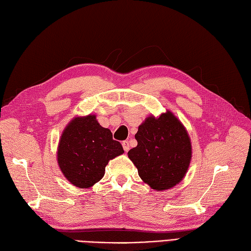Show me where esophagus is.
<instances>
[{"label":"esophagus","mask_w":251,"mask_h":251,"mask_svg":"<svg viewBox=\"0 0 251 251\" xmlns=\"http://www.w3.org/2000/svg\"><path fill=\"white\" fill-rule=\"evenodd\" d=\"M122 146H123V149H124L125 152H128V150H129V142L128 141H127V140L123 141Z\"/></svg>","instance_id":"34e87169"}]
</instances>
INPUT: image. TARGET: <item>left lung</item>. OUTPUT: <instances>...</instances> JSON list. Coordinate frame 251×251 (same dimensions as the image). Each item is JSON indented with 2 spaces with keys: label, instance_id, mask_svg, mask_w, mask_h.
<instances>
[{
  "label": "left lung",
  "instance_id": "1",
  "mask_svg": "<svg viewBox=\"0 0 251 251\" xmlns=\"http://www.w3.org/2000/svg\"><path fill=\"white\" fill-rule=\"evenodd\" d=\"M135 138L138 145L130 149L128 157L146 183L163 191L183 179L192 156L191 142L183 125L172 112L167 111L158 119L148 117Z\"/></svg>",
  "mask_w": 251,
  "mask_h": 251
}]
</instances>
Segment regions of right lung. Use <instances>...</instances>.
Returning a JSON list of instances; mask_svg holds the SVG:
<instances>
[{"instance_id": "1", "label": "right lung", "mask_w": 251, "mask_h": 251, "mask_svg": "<svg viewBox=\"0 0 251 251\" xmlns=\"http://www.w3.org/2000/svg\"><path fill=\"white\" fill-rule=\"evenodd\" d=\"M110 129L100 126L95 115L75 117L63 130L58 147V165L77 188H90L104 176L112 158L123 154Z\"/></svg>"}]
</instances>
